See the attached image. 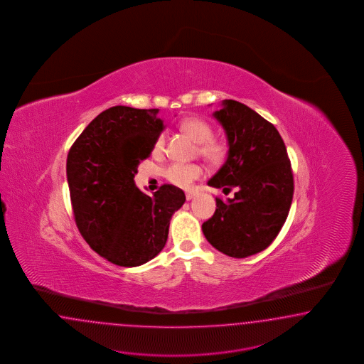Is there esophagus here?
<instances>
[{"label":"esophagus","mask_w":364,"mask_h":364,"mask_svg":"<svg viewBox=\"0 0 364 364\" xmlns=\"http://www.w3.org/2000/svg\"><path fill=\"white\" fill-rule=\"evenodd\" d=\"M193 196H195V193H193V192H187V193H186V198H187V200L193 198Z\"/></svg>","instance_id":"obj_1"}]
</instances>
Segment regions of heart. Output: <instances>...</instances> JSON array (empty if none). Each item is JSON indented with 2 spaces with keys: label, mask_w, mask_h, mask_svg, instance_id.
Segmentation results:
<instances>
[{
  "label": "heart",
  "mask_w": 364,
  "mask_h": 364,
  "mask_svg": "<svg viewBox=\"0 0 364 364\" xmlns=\"http://www.w3.org/2000/svg\"><path fill=\"white\" fill-rule=\"evenodd\" d=\"M180 128L198 143V154L204 157L210 164L219 166L225 160L228 154V146L224 141L213 137L215 131L210 122L200 117H187L181 122ZM164 144L166 133H159L154 139V154H161L164 149ZM203 175L204 168L198 163H172L164 169V177L166 180L172 186L183 189L191 187L196 180L201 178Z\"/></svg>",
  "instance_id": "1"
}]
</instances>
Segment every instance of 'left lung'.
Instances as JSON below:
<instances>
[{
    "mask_svg": "<svg viewBox=\"0 0 364 364\" xmlns=\"http://www.w3.org/2000/svg\"><path fill=\"white\" fill-rule=\"evenodd\" d=\"M223 105L213 116L225 129L230 151L208 186L237 192L228 201L216 198V210L201 228L218 251L242 259L262 252L279 235L294 198V173L274 124L239 101Z\"/></svg>",
    "mask_w": 364,
    "mask_h": 364,
    "instance_id": "left-lung-1",
    "label": "left lung"
}]
</instances>
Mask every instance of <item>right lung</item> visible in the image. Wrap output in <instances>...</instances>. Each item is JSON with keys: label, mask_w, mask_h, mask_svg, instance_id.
I'll return each instance as SVG.
<instances>
[{"label": "right lung", "mask_w": 364, "mask_h": 364, "mask_svg": "<svg viewBox=\"0 0 364 364\" xmlns=\"http://www.w3.org/2000/svg\"><path fill=\"white\" fill-rule=\"evenodd\" d=\"M157 113L112 107L89 122L68 154L66 177L78 231L113 264L136 267L154 259L166 245L172 215L186 201L184 192L172 184L148 196L133 181L164 128Z\"/></svg>", "instance_id": "1"}]
</instances>
